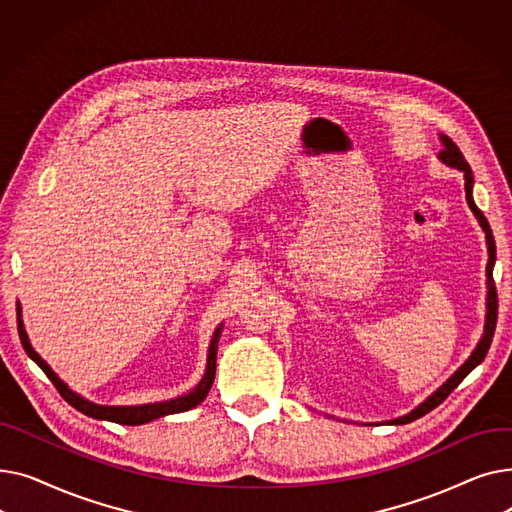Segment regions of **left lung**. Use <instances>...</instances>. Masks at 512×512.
<instances>
[{
	"mask_svg": "<svg viewBox=\"0 0 512 512\" xmlns=\"http://www.w3.org/2000/svg\"><path fill=\"white\" fill-rule=\"evenodd\" d=\"M440 143H442V151L438 153V159L442 161V164H446L448 168H454V170L463 172V176H465V195H467V203H469L473 215L477 218L481 230L486 232V245H488V265H486V278H488V280H486V284H488V297H486V326H483V334H481V338H479V342H477V346H475V351L469 355V359H467L459 369H456V371L450 375V378H448L436 392L429 394V396L421 402V405H417L411 413L402 415V417H396V419H390V421H380V423H390V425H405V423H411V421L423 417L425 413H429L432 409H436V407L440 405V402H444V398H446L456 386H459L483 359H486V355H488V351H490L492 338H494V330H496L498 297H496V286H494V263H496V242H494V234H492V230H490V224H488V220H486V215H483V213L479 211V207H477L475 201H473V172H471V168H469V164H467L465 155L461 153L459 147H456V145L452 143V139L446 137V134H440ZM375 425H378V423H375Z\"/></svg>",
	"mask_w": 512,
	"mask_h": 512,
	"instance_id": "obj_1",
	"label": "left lung"
}]
</instances>
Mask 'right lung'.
Masks as SVG:
<instances>
[{"label":"right lung","mask_w":512,"mask_h":512,"mask_svg":"<svg viewBox=\"0 0 512 512\" xmlns=\"http://www.w3.org/2000/svg\"><path fill=\"white\" fill-rule=\"evenodd\" d=\"M16 315H18V334H20V342L24 346L26 355H29L43 371L47 378L51 380V384L58 388V392L64 396V400L68 402V405H72L76 411L85 413L87 417H93V419H103V421H114V423H122V425H143V423H149L153 419H159V417H166V415H174V413H182V411H188V409H195L197 405H201V402L205 400L207 392L211 390V384H213V378H215V359H218V342H220V336H222V328L224 324H220L218 328H215L213 336H211V342H209V348H207V365H205V373L201 382L191 390L186 392L182 396H176V398H170V400H161V402H147V405H97V402H91L87 400L85 396L76 394L74 390L68 388V384H64L58 373L53 371L43 359L41 355L35 351L31 340H29V334H26L24 330V321H22V307L20 303H16Z\"/></svg>","instance_id":"right-lung-1"}]
</instances>
